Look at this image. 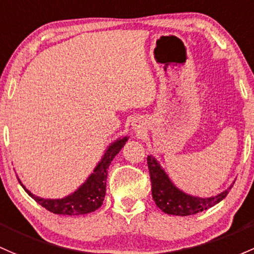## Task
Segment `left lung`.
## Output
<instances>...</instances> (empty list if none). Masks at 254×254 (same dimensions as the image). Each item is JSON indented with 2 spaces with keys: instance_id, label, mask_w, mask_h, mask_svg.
I'll return each instance as SVG.
<instances>
[{
  "instance_id": "left-lung-1",
  "label": "left lung",
  "mask_w": 254,
  "mask_h": 254,
  "mask_svg": "<svg viewBox=\"0 0 254 254\" xmlns=\"http://www.w3.org/2000/svg\"><path fill=\"white\" fill-rule=\"evenodd\" d=\"M147 164L151 176L152 197L157 207L167 214L185 217L207 210L208 208H212L223 201L234 185L233 183V185L229 186L225 191L212 197L192 196L176 188L153 156L147 157Z\"/></svg>"
}]
</instances>
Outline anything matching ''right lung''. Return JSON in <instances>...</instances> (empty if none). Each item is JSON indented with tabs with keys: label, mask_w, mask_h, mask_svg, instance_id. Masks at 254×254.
I'll list each match as a JSON object with an SVG mask.
<instances>
[{
	"label": "right lung",
	"mask_w": 254,
	"mask_h": 254,
	"mask_svg": "<svg viewBox=\"0 0 254 254\" xmlns=\"http://www.w3.org/2000/svg\"><path fill=\"white\" fill-rule=\"evenodd\" d=\"M127 138H129L127 136H124V137L118 138L114 142H112L107 147L102 159L98 162V164L93 169V173H91V175L86 179V181L79 186L78 190L63 197V198L51 199L35 196L21 184L19 179L18 180L29 196L33 197L37 203L41 204L42 207L46 208L50 212L55 213V214L80 215L95 212L105 201L106 181L107 174H108L107 170H108L114 157L119 153L120 149L124 147Z\"/></svg>",
	"instance_id": "add662e5"
}]
</instances>
